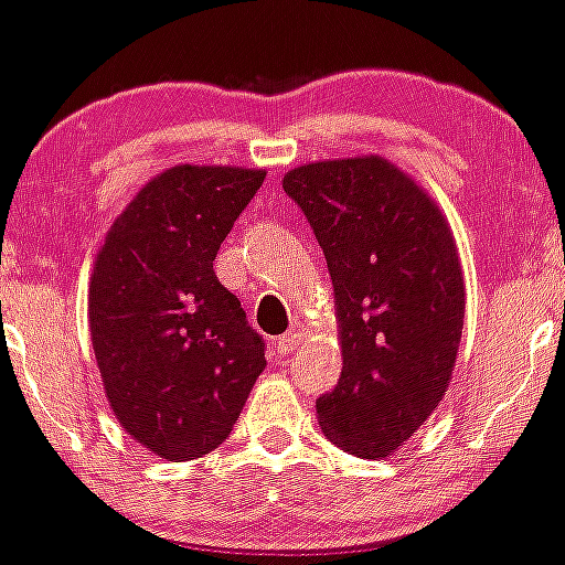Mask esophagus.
<instances>
[{"instance_id":"1","label":"esophagus","mask_w":565,"mask_h":565,"mask_svg":"<svg viewBox=\"0 0 565 565\" xmlns=\"http://www.w3.org/2000/svg\"><path fill=\"white\" fill-rule=\"evenodd\" d=\"M300 337H302V329H300V327H291L287 334L278 337L276 350H278V353H281V355H289L291 350H297V345H300Z\"/></svg>"}]
</instances>
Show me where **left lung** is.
<instances>
[{
    "label": "left lung",
    "mask_w": 565,
    "mask_h": 565,
    "mask_svg": "<svg viewBox=\"0 0 565 565\" xmlns=\"http://www.w3.org/2000/svg\"><path fill=\"white\" fill-rule=\"evenodd\" d=\"M327 257L342 374L316 401L342 451L380 459L436 412L465 327L451 228L427 193L382 157L316 161L284 174Z\"/></svg>",
    "instance_id": "8db88e82"
}]
</instances>
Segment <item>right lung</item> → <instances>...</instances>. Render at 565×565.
<instances>
[{
	"instance_id": "1",
	"label": "right lung",
	"mask_w": 565,
	"mask_h": 565,
	"mask_svg": "<svg viewBox=\"0 0 565 565\" xmlns=\"http://www.w3.org/2000/svg\"><path fill=\"white\" fill-rule=\"evenodd\" d=\"M263 170L178 164L114 220L89 278V332L125 430L167 462L217 449L265 369V342L215 263Z\"/></svg>"
}]
</instances>
